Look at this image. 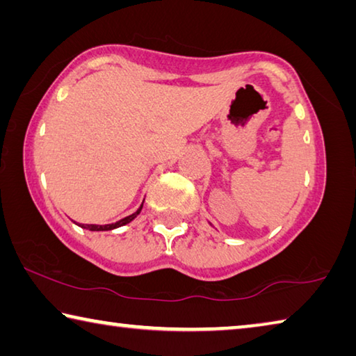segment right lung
<instances>
[{
  "instance_id": "obj_1",
  "label": "right lung",
  "mask_w": 356,
  "mask_h": 356,
  "mask_svg": "<svg viewBox=\"0 0 356 356\" xmlns=\"http://www.w3.org/2000/svg\"><path fill=\"white\" fill-rule=\"evenodd\" d=\"M141 209H143V204H141V205H140V209H138L137 211H135V213H132V215H129V216H126V218H122V219H120V221H116V222H113V224H106V225H96V224H77V225H81L82 229L92 230V232L113 230V229H118V227H121V225H126V224H129L131 221H134V219L137 218L138 213L141 211Z\"/></svg>"
}]
</instances>
